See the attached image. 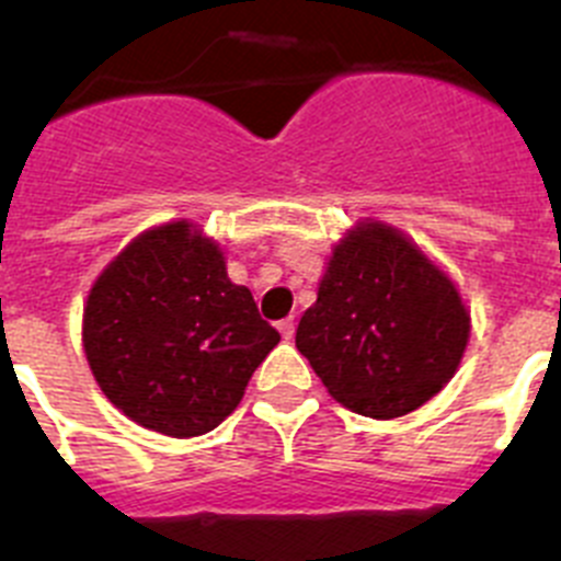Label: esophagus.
<instances>
[{
    "label": "esophagus",
    "instance_id": "34e87169",
    "mask_svg": "<svg viewBox=\"0 0 561 561\" xmlns=\"http://www.w3.org/2000/svg\"><path fill=\"white\" fill-rule=\"evenodd\" d=\"M295 329H297L295 317H286V320H280V323H277V331H280V336H284V340H291V336H295Z\"/></svg>",
    "mask_w": 561,
    "mask_h": 561
}]
</instances>
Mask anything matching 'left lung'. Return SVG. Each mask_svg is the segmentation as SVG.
<instances>
[{
	"mask_svg": "<svg viewBox=\"0 0 561 561\" xmlns=\"http://www.w3.org/2000/svg\"><path fill=\"white\" fill-rule=\"evenodd\" d=\"M469 342L458 289L410 238L359 221L334 247L295 345L340 404L408 415L455 376Z\"/></svg>",
	"mask_w": 561,
	"mask_h": 561,
	"instance_id": "left-lung-1",
	"label": "left lung"
}]
</instances>
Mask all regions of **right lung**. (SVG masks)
<instances>
[{"label":"right lung","instance_id":"right-lung-1","mask_svg":"<svg viewBox=\"0 0 561 561\" xmlns=\"http://www.w3.org/2000/svg\"><path fill=\"white\" fill-rule=\"evenodd\" d=\"M280 342L219 244L171 221L103 270L83 309V351L114 408L171 438L216 430Z\"/></svg>","mask_w":561,"mask_h":561}]
</instances>
